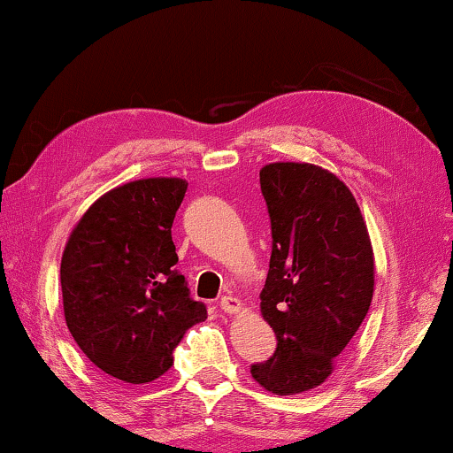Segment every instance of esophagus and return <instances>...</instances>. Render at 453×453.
<instances>
[{"label":"esophagus","mask_w":453,"mask_h":453,"mask_svg":"<svg viewBox=\"0 0 453 453\" xmlns=\"http://www.w3.org/2000/svg\"><path fill=\"white\" fill-rule=\"evenodd\" d=\"M219 305H220V309L225 313H237L239 309H241V301L234 299V296H222Z\"/></svg>","instance_id":"esophagus-1"}]
</instances>
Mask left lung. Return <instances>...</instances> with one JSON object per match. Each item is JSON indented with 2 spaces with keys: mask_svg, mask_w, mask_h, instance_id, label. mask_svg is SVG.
<instances>
[{
  "mask_svg": "<svg viewBox=\"0 0 453 453\" xmlns=\"http://www.w3.org/2000/svg\"><path fill=\"white\" fill-rule=\"evenodd\" d=\"M272 228L262 315L276 334L268 361L251 375L272 394L293 395L324 383L373 299V250L350 189L307 163L259 171Z\"/></svg>",
  "mask_w": 453,
  "mask_h": 453,
  "instance_id": "obj_1",
  "label": "left lung"
}]
</instances>
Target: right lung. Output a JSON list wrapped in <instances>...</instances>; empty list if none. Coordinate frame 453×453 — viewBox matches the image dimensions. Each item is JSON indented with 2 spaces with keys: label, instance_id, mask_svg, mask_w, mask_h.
I'll list each match as a JSON object with an SVG mask.
<instances>
[{
  "label": "right lung",
  "instance_id": "right-lung-1",
  "mask_svg": "<svg viewBox=\"0 0 453 453\" xmlns=\"http://www.w3.org/2000/svg\"><path fill=\"white\" fill-rule=\"evenodd\" d=\"M188 183L140 179L111 189L73 228L61 257L67 330L115 380L154 381L191 326L208 318L189 296L171 226Z\"/></svg>",
  "mask_w": 453,
  "mask_h": 453
}]
</instances>
